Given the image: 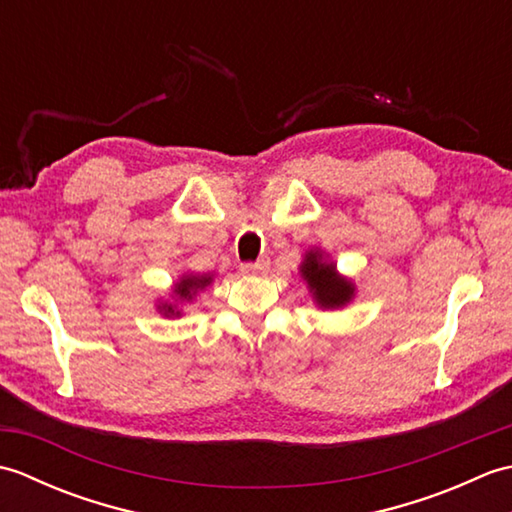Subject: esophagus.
Wrapping results in <instances>:
<instances>
[{
  "mask_svg": "<svg viewBox=\"0 0 512 512\" xmlns=\"http://www.w3.org/2000/svg\"><path fill=\"white\" fill-rule=\"evenodd\" d=\"M268 266H270L268 259H259V262H255V264H244L242 266V273L250 275V277H253V275H264L266 270H268Z\"/></svg>",
  "mask_w": 512,
  "mask_h": 512,
  "instance_id": "esophagus-1",
  "label": "esophagus"
}]
</instances>
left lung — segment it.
Here are the masks:
<instances>
[{
    "label": "left lung",
    "instance_id": "left-lung-1",
    "mask_svg": "<svg viewBox=\"0 0 512 512\" xmlns=\"http://www.w3.org/2000/svg\"><path fill=\"white\" fill-rule=\"evenodd\" d=\"M299 275L308 286L314 306L321 310H341L356 297V284L336 270L330 255L321 248H310L299 264Z\"/></svg>",
    "mask_w": 512,
    "mask_h": 512
}]
</instances>
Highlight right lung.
Instances as JSON below:
<instances>
[{
    "label": "right lung",
    "instance_id": "right-lung-1",
    "mask_svg": "<svg viewBox=\"0 0 512 512\" xmlns=\"http://www.w3.org/2000/svg\"><path fill=\"white\" fill-rule=\"evenodd\" d=\"M215 275L213 273H182L176 281H173L169 297H160L156 301V310L162 314L165 319H180L184 314V306L191 303L195 297L204 292L213 284Z\"/></svg>",
    "mask_w": 512,
    "mask_h": 512
}]
</instances>
